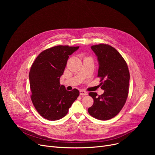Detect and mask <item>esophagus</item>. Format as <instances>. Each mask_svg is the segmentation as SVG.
<instances>
[{
    "instance_id": "1",
    "label": "esophagus",
    "mask_w": 155,
    "mask_h": 155,
    "mask_svg": "<svg viewBox=\"0 0 155 155\" xmlns=\"http://www.w3.org/2000/svg\"><path fill=\"white\" fill-rule=\"evenodd\" d=\"M80 95H88V92H86L84 90H80Z\"/></svg>"
}]
</instances>
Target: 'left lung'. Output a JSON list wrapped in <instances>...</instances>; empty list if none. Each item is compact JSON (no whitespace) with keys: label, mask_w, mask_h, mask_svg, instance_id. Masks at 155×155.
<instances>
[{"label":"left lung","mask_w":155,"mask_h":155,"mask_svg":"<svg viewBox=\"0 0 155 155\" xmlns=\"http://www.w3.org/2000/svg\"><path fill=\"white\" fill-rule=\"evenodd\" d=\"M99 62L98 76L104 94L88 95L94 104L88 109L92 117L102 120H109L117 115L124 105L129 92V71L126 62L114 48L100 44L91 46Z\"/></svg>","instance_id":"obj_1"}]
</instances>
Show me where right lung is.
Here are the masks:
<instances>
[{"mask_svg": "<svg viewBox=\"0 0 155 155\" xmlns=\"http://www.w3.org/2000/svg\"><path fill=\"white\" fill-rule=\"evenodd\" d=\"M78 48L52 47L41 53L32 64L29 74L31 101L39 114L48 120L64 117L79 96L77 89L68 91L60 83L69 56Z\"/></svg>", "mask_w": 155, "mask_h": 155, "instance_id": "obj_1", "label": "right lung"}]
</instances>
